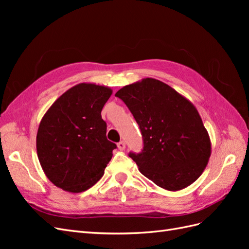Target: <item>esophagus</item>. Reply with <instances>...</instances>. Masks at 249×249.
<instances>
[{
	"label": "esophagus",
	"instance_id": "1",
	"mask_svg": "<svg viewBox=\"0 0 249 249\" xmlns=\"http://www.w3.org/2000/svg\"><path fill=\"white\" fill-rule=\"evenodd\" d=\"M117 146H118V148L120 150H124L125 149V142L124 141H120L118 144H117Z\"/></svg>",
	"mask_w": 249,
	"mask_h": 249
}]
</instances>
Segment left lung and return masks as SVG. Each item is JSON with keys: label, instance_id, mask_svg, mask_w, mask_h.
Returning a JSON list of instances; mask_svg holds the SVG:
<instances>
[{"label": "left lung", "instance_id": "1", "mask_svg": "<svg viewBox=\"0 0 249 249\" xmlns=\"http://www.w3.org/2000/svg\"><path fill=\"white\" fill-rule=\"evenodd\" d=\"M141 130L143 150L130 157L143 176L163 189L178 191L207 167L211 140L194 105L165 83L145 78L119 89Z\"/></svg>", "mask_w": 249, "mask_h": 249}]
</instances>
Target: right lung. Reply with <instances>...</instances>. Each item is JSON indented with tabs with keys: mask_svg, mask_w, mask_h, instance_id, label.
<instances>
[{
	"mask_svg": "<svg viewBox=\"0 0 249 249\" xmlns=\"http://www.w3.org/2000/svg\"><path fill=\"white\" fill-rule=\"evenodd\" d=\"M111 94L107 86L80 83L59 96L41 118L37 156L56 187L80 193L103 177L116 148L106 137L107 124L101 115Z\"/></svg>",
	"mask_w": 249,
	"mask_h": 249,
	"instance_id": "1",
	"label": "right lung"
}]
</instances>
